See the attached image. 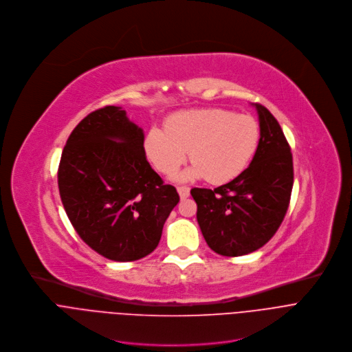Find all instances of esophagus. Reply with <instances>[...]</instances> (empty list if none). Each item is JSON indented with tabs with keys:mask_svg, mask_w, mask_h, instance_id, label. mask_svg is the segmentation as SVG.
<instances>
[{
	"mask_svg": "<svg viewBox=\"0 0 352 352\" xmlns=\"http://www.w3.org/2000/svg\"><path fill=\"white\" fill-rule=\"evenodd\" d=\"M177 192L182 199H186L190 195V188L186 186H182V187H177Z\"/></svg>",
	"mask_w": 352,
	"mask_h": 352,
	"instance_id": "obj_1",
	"label": "esophagus"
}]
</instances>
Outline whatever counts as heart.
<instances>
[{
  "label": "heart",
  "instance_id": "heart-1",
  "mask_svg": "<svg viewBox=\"0 0 352 352\" xmlns=\"http://www.w3.org/2000/svg\"><path fill=\"white\" fill-rule=\"evenodd\" d=\"M258 144L259 126L254 118L222 108H201L169 116L165 129L153 127L144 148L164 175L175 173L190 151L194 164L179 173L177 180L205 177L210 184H225L243 173Z\"/></svg>",
  "mask_w": 352,
  "mask_h": 352
}]
</instances>
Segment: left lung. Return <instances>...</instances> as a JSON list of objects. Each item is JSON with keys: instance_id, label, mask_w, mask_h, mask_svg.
Masks as SVG:
<instances>
[{"instance_id": "left-lung-1", "label": "left lung", "mask_w": 352, "mask_h": 352, "mask_svg": "<svg viewBox=\"0 0 352 352\" xmlns=\"http://www.w3.org/2000/svg\"><path fill=\"white\" fill-rule=\"evenodd\" d=\"M254 107L259 144L250 166L215 190H191L202 236L223 256H241L265 245L282 225L292 197L290 146L274 116L261 104Z\"/></svg>"}]
</instances>
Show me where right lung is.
<instances>
[{"label":"right lung","instance_id":"add662e5","mask_svg":"<svg viewBox=\"0 0 352 352\" xmlns=\"http://www.w3.org/2000/svg\"><path fill=\"white\" fill-rule=\"evenodd\" d=\"M58 187L80 239L116 262L151 254L180 199L148 164L143 129L113 105L89 113L70 133Z\"/></svg>","mask_w":352,"mask_h":352}]
</instances>
